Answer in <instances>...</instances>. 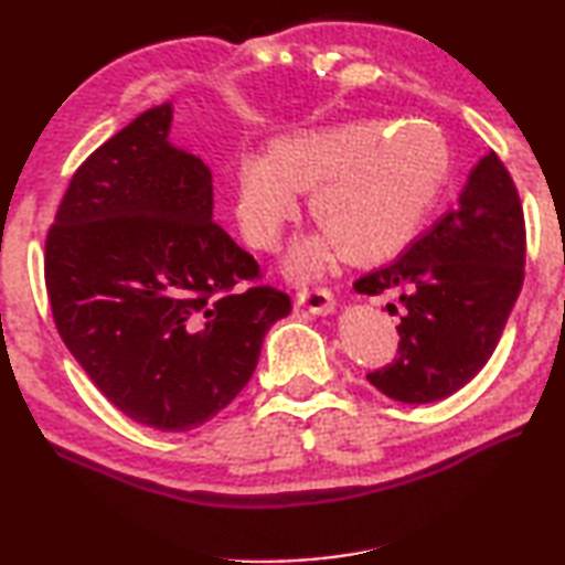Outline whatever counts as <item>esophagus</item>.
<instances>
[{
    "label": "esophagus",
    "instance_id": "esophagus-1",
    "mask_svg": "<svg viewBox=\"0 0 565 565\" xmlns=\"http://www.w3.org/2000/svg\"><path fill=\"white\" fill-rule=\"evenodd\" d=\"M296 301H299V306H303V309H309L311 313H321V317L337 311V301H333V294L329 289L299 291Z\"/></svg>",
    "mask_w": 565,
    "mask_h": 565
}]
</instances>
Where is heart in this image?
Masks as SVG:
<instances>
[{
    "mask_svg": "<svg viewBox=\"0 0 565 565\" xmlns=\"http://www.w3.org/2000/svg\"><path fill=\"white\" fill-rule=\"evenodd\" d=\"M448 174L444 139L424 127L347 121L281 134L266 157L248 154L236 174V218L256 248L279 244L311 191L319 228L296 242L286 271L321 274L343 252L369 264L396 254L424 222Z\"/></svg>",
    "mask_w": 565,
    "mask_h": 565,
    "instance_id": "1",
    "label": "heart"
}]
</instances>
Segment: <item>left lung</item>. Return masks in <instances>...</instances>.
Returning a JSON list of instances; mask_svg holds the SVG:
<instances>
[{
	"mask_svg": "<svg viewBox=\"0 0 565 565\" xmlns=\"http://www.w3.org/2000/svg\"><path fill=\"white\" fill-rule=\"evenodd\" d=\"M525 224L501 159L471 169L454 212L388 266L353 284L359 294H398V359L366 379L401 404H434L486 366L523 286ZM388 309L396 311L394 303Z\"/></svg>",
	"mask_w": 565,
	"mask_h": 565,
	"instance_id": "obj_1",
	"label": "left lung"
}]
</instances>
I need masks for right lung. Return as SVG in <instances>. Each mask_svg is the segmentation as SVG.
<instances>
[{
  "mask_svg": "<svg viewBox=\"0 0 565 565\" xmlns=\"http://www.w3.org/2000/svg\"><path fill=\"white\" fill-rule=\"evenodd\" d=\"M171 102L76 169L46 236L56 331L121 414L189 431L236 398L291 299L214 224L212 171L169 141Z\"/></svg>",
  "mask_w": 565,
  "mask_h": 565,
  "instance_id": "obj_1",
  "label": "right lung"
}]
</instances>
